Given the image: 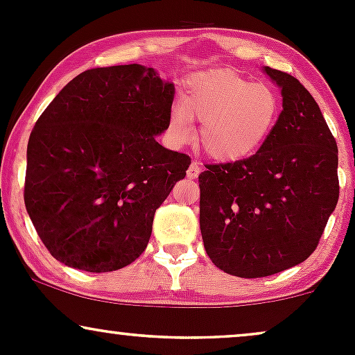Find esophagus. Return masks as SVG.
<instances>
[{
	"label": "esophagus",
	"instance_id": "34e87169",
	"mask_svg": "<svg viewBox=\"0 0 355 355\" xmlns=\"http://www.w3.org/2000/svg\"><path fill=\"white\" fill-rule=\"evenodd\" d=\"M200 170L202 166L197 164V162H191V165L189 166V170H187V177L189 178H197L198 175H200Z\"/></svg>",
	"mask_w": 355,
	"mask_h": 355
}]
</instances>
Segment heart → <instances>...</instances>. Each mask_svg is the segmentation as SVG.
<instances>
[{
	"mask_svg": "<svg viewBox=\"0 0 355 355\" xmlns=\"http://www.w3.org/2000/svg\"><path fill=\"white\" fill-rule=\"evenodd\" d=\"M280 116L270 87L252 83L230 70H210L187 81L182 103L170 110V135L178 144L193 137L191 118L200 121V145L220 164L243 160L262 148Z\"/></svg>",
	"mask_w": 355,
	"mask_h": 355,
	"instance_id": "heart-1",
	"label": "heart"
}]
</instances>
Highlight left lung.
<instances>
[{
	"label": "left lung",
	"instance_id": "obj_1",
	"mask_svg": "<svg viewBox=\"0 0 355 355\" xmlns=\"http://www.w3.org/2000/svg\"><path fill=\"white\" fill-rule=\"evenodd\" d=\"M263 71L282 93L272 135L252 157L205 165L198 175L207 255L242 279L309 259L339 200V152L319 105L292 75Z\"/></svg>",
	"mask_w": 355,
	"mask_h": 355
}]
</instances>
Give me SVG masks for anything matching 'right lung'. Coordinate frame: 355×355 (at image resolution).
Instances as JSON below:
<instances>
[{
  "instance_id": "1",
  "label": "right lung",
  "mask_w": 355,
  "mask_h": 355,
  "mask_svg": "<svg viewBox=\"0 0 355 355\" xmlns=\"http://www.w3.org/2000/svg\"><path fill=\"white\" fill-rule=\"evenodd\" d=\"M175 87L153 68L118 64L75 76L35 123L24 205L64 266L112 272L144 254L153 215L190 157L155 137L168 128Z\"/></svg>"
}]
</instances>
